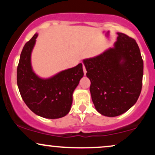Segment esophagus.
<instances>
[{
	"instance_id": "34e87169",
	"label": "esophagus",
	"mask_w": 155,
	"mask_h": 155,
	"mask_svg": "<svg viewBox=\"0 0 155 155\" xmlns=\"http://www.w3.org/2000/svg\"><path fill=\"white\" fill-rule=\"evenodd\" d=\"M83 71H84V75H86L87 70H86V68L84 66V65H83Z\"/></svg>"
}]
</instances>
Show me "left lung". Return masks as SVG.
Wrapping results in <instances>:
<instances>
[{
  "label": "left lung",
  "mask_w": 155,
  "mask_h": 155,
  "mask_svg": "<svg viewBox=\"0 0 155 155\" xmlns=\"http://www.w3.org/2000/svg\"><path fill=\"white\" fill-rule=\"evenodd\" d=\"M114 47L84 60L92 100L99 113L117 117L136 103L142 88L143 62L136 40L118 33Z\"/></svg>",
  "instance_id": "8db88e82"
}]
</instances>
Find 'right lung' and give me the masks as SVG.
I'll use <instances>...</instances> for the list:
<instances>
[{"label":"right lung","mask_w":155,"mask_h":155,"mask_svg":"<svg viewBox=\"0 0 155 155\" xmlns=\"http://www.w3.org/2000/svg\"><path fill=\"white\" fill-rule=\"evenodd\" d=\"M37 36L36 33L23 47L17 66V85L23 101L33 113L44 118H60L70 111L73 92L84 76L82 64L50 79H40L32 71L31 64Z\"/></svg>","instance_id":"obj_1"}]
</instances>
